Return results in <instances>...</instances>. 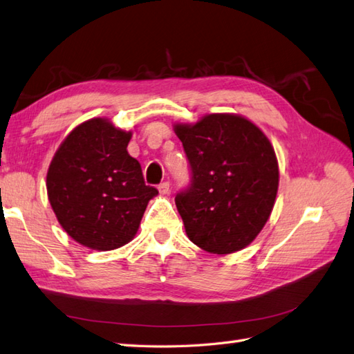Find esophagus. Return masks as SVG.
<instances>
[{
  "label": "esophagus",
  "mask_w": 354,
  "mask_h": 354,
  "mask_svg": "<svg viewBox=\"0 0 354 354\" xmlns=\"http://www.w3.org/2000/svg\"><path fill=\"white\" fill-rule=\"evenodd\" d=\"M158 189H159L160 195H168L169 194V183H168V181H164V183L159 185Z\"/></svg>",
  "instance_id": "obj_1"
}]
</instances>
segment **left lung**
<instances>
[{
	"mask_svg": "<svg viewBox=\"0 0 354 354\" xmlns=\"http://www.w3.org/2000/svg\"><path fill=\"white\" fill-rule=\"evenodd\" d=\"M174 131L192 171V183L176 196L189 240L214 254L241 250L268 222L279 190L268 137L231 113L176 123Z\"/></svg>",
	"mask_w": 354,
	"mask_h": 354,
	"instance_id": "obj_1",
	"label": "left lung"
}]
</instances>
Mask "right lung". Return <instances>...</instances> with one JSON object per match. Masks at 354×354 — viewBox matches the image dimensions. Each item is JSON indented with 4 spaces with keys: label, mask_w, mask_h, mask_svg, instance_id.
I'll use <instances>...</instances> for the list:
<instances>
[{
    "label": "right lung",
    "mask_w": 354,
    "mask_h": 354,
    "mask_svg": "<svg viewBox=\"0 0 354 354\" xmlns=\"http://www.w3.org/2000/svg\"><path fill=\"white\" fill-rule=\"evenodd\" d=\"M131 137V131L106 118L86 120L61 142L47 169V196L56 218L74 241L92 250L128 244L158 195L128 153Z\"/></svg>",
    "instance_id": "1"
}]
</instances>
